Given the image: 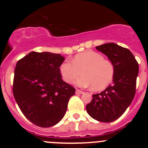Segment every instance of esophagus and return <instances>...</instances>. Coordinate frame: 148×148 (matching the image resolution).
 I'll return each instance as SVG.
<instances>
[{"label":"esophagus","mask_w":148,"mask_h":148,"mask_svg":"<svg viewBox=\"0 0 148 148\" xmlns=\"http://www.w3.org/2000/svg\"><path fill=\"white\" fill-rule=\"evenodd\" d=\"M84 93V92L83 91L79 90V89H77V90H76V94H77V95H82V94Z\"/></svg>","instance_id":"34e87169"}]
</instances>
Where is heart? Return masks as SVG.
I'll return each instance as SVG.
<instances>
[{
	"instance_id": "obj_1",
	"label": "heart",
	"mask_w": 148,
	"mask_h": 148,
	"mask_svg": "<svg viewBox=\"0 0 148 148\" xmlns=\"http://www.w3.org/2000/svg\"><path fill=\"white\" fill-rule=\"evenodd\" d=\"M82 71L83 76L75 82L77 86L102 90L112 82L114 67L102 54L92 51L76 55L72 62L65 61L59 66V73L67 83H72Z\"/></svg>"
}]
</instances>
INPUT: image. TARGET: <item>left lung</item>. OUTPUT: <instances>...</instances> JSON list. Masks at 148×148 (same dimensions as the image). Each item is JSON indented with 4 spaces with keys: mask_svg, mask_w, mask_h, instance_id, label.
Listing matches in <instances>:
<instances>
[{
    "mask_svg": "<svg viewBox=\"0 0 148 148\" xmlns=\"http://www.w3.org/2000/svg\"><path fill=\"white\" fill-rule=\"evenodd\" d=\"M114 67L112 84L102 92L93 95L86 104L88 114L95 120L110 122L118 119L130 105L135 95L139 66L130 51L114 43L96 46Z\"/></svg>",
    "mask_w": 148,
    "mask_h": 148,
    "instance_id": "8db88e82",
    "label": "left lung"
}]
</instances>
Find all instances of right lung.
<instances>
[{"mask_svg": "<svg viewBox=\"0 0 148 148\" xmlns=\"http://www.w3.org/2000/svg\"><path fill=\"white\" fill-rule=\"evenodd\" d=\"M64 60L58 53L32 51L16 64L13 96L25 117L37 126L49 127L59 123L75 94L59 73Z\"/></svg>", "mask_w": 148, "mask_h": 148, "instance_id": "1", "label": "right lung"}]
</instances>
